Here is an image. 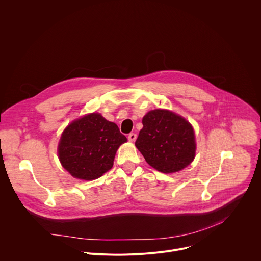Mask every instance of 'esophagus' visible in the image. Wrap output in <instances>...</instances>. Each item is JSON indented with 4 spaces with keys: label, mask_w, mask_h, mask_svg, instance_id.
Listing matches in <instances>:
<instances>
[{
    "label": "esophagus",
    "mask_w": 261,
    "mask_h": 261,
    "mask_svg": "<svg viewBox=\"0 0 261 261\" xmlns=\"http://www.w3.org/2000/svg\"><path fill=\"white\" fill-rule=\"evenodd\" d=\"M128 140L130 141V142H135L136 141V139H137V135L136 134H134V133H132V134H129L128 135Z\"/></svg>",
    "instance_id": "34e87169"
}]
</instances>
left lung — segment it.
<instances>
[{"mask_svg":"<svg viewBox=\"0 0 261 261\" xmlns=\"http://www.w3.org/2000/svg\"><path fill=\"white\" fill-rule=\"evenodd\" d=\"M136 147L156 170L172 173L187 167L195 158V133L184 117L165 109L149 111Z\"/></svg>","mask_w":261,"mask_h":261,"instance_id":"left-lung-1","label":"left lung"}]
</instances>
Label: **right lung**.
I'll return each mask as SVG.
<instances>
[{
  "label": "right lung",
  "instance_id": "right-lung-1",
  "mask_svg": "<svg viewBox=\"0 0 261 261\" xmlns=\"http://www.w3.org/2000/svg\"><path fill=\"white\" fill-rule=\"evenodd\" d=\"M126 141L114 122L91 113L63 130L58 145L59 160L73 177L92 180L112 168L117 149Z\"/></svg>",
  "mask_w": 261,
  "mask_h": 261
}]
</instances>
